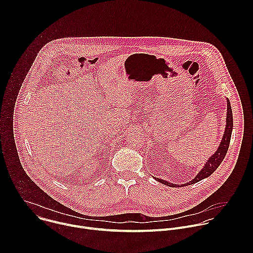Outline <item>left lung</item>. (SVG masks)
Returning <instances> with one entry per match:
<instances>
[{"instance_id": "left-lung-1", "label": "left lung", "mask_w": 253, "mask_h": 253, "mask_svg": "<svg viewBox=\"0 0 253 253\" xmlns=\"http://www.w3.org/2000/svg\"><path fill=\"white\" fill-rule=\"evenodd\" d=\"M232 127H233V116H232V110H231V106H230V102L227 99V114H226V127H225V131L221 140V143L219 144L218 149L216 150V152L209 157V159L207 160V162L205 163V165L203 166V168L199 171V173L196 175L195 178H193L191 181L185 183V184H173L170 183L166 180L160 179V178H156L154 177L158 182L167 185V186H171V187H178V186H187L190 184H194L199 182L200 180L209 177L216 169L218 168V166L220 165V163L223 161L228 147H229V143H230V138H231V132H232Z\"/></svg>"}]
</instances>
